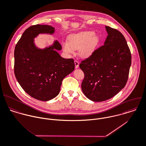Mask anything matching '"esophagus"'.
<instances>
[{"mask_svg":"<svg viewBox=\"0 0 146 146\" xmlns=\"http://www.w3.org/2000/svg\"><path fill=\"white\" fill-rule=\"evenodd\" d=\"M74 63H75V68H78L79 67V62L76 60H75L74 61Z\"/></svg>","mask_w":146,"mask_h":146,"instance_id":"obj_1","label":"esophagus"}]
</instances>
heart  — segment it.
Segmentation results:
<instances>
[{
    "label": "heart",
    "mask_w": 146,
    "mask_h": 146,
    "mask_svg": "<svg viewBox=\"0 0 146 146\" xmlns=\"http://www.w3.org/2000/svg\"><path fill=\"white\" fill-rule=\"evenodd\" d=\"M95 34L94 32L87 31L71 35L68 42L62 43L64 51L72 54L75 49L80 48L79 52L82 56L89 57L94 53L99 42V37Z\"/></svg>",
    "instance_id": "obj_1"
}]
</instances>
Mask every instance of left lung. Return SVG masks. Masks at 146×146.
I'll return each mask as SVG.
<instances>
[{"label":"left lung","mask_w":146,"mask_h":146,"mask_svg":"<svg viewBox=\"0 0 146 146\" xmlns=\"http://www.w3.org/2000/svg\"><path fill=\"white\" fill-rule=\"evenodd\" d=\"M108 36L104 45L81 62L84 74L82 90L90 100L101 102L117 95L128 79L131 55L123 35L105 26Z\"/></svg>","instance_id":"1"}]
</instances>
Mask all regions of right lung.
<instances>
[{"instance_id":"add662e5","label":"right lung","mask_w":146,"mask_h":146,"mask_svg":"<svg viewBox=\"0 0 146 146\" xmlns=\"http://www.w3.org/2000/svg\"><path fill=\"white\" fill-rule=\"evenodd\" d=\"M55 28L37 24L27 29L17 42L14 52V72L22 88L31 97L46 101L59 93L63 79L75 68L73 59L60 56L59 42L41 49L36 46L34 38L40 33L52 35Z\"/></svg>"}]
</instances>
